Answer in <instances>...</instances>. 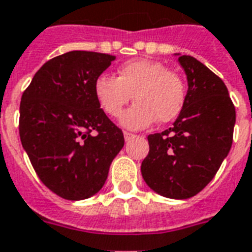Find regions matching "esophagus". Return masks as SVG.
<instances>
[{
    "mask_svg": "<svg viewBox=\"0 0 252 252\" xmlns=\"http://www.w3.org/2000/svg\"><path fill=\"white\" fill-rule=\"evenodd\" d=\"M124 137H125V141H128V139H131V138H134L135 135H134V134H131V133H127V131H125Z\"/></svg>",
    "mask_w": 252,
    "mask_h": 252,
    "instance_id": "1",
    "label": "esophagus"
}]
</instances>
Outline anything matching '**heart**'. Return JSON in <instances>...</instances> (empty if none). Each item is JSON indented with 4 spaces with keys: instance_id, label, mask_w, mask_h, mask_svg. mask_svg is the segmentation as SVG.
Segmentation results:
<instances>
[{
    "instance_id": "b5f03b06",
    "label": "heart",
    "mask_w": 252,
    "mask_h": 252,
    "mask_svg": "<svg viewBox=\"0 0 252 252\" xmlns=\"http://www.w3.org/2000/svg\"><path fill=\"white\" fill-rule=\"evenodd\" d=\"M137 101L121 118L126 128L138 130L154 124H167L177 118L186 102V83L182 77L158 61L133 60L119 66L118 77L98 75L94 95L106 114L117 118L125 106Z\"/></svg>"
}]
</instances>
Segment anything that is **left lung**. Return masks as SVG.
Returning a JSON list of instances; mask_svg holds the SVG:
<instances>
[{
	"label": "left lung",
	"instance_id": "8db88e82",
	"mask_svg": "<svg viewBox=\"0 0 252 252\" xmlns=\"http://www.w3.org/2000/svg\"><path fill=\"white\" fill-rule=\"evenodd\" d=\"M175 56L187 77L186 102L173 127L147 137L150 150L141 171L157 194L187 199L209 185L231 149L235 107L224 82L207 66Z\"/></svg>",
	"mask_w": 252,
	"mask_h": 252
}]
</instances>
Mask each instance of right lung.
<instances>
[{
    "label": "right lung",
    "mask_w": 252,
    "mask_h": 252,
    "mask_svg": "<svg viewBox=\"0 0 252 252\" xmlns=\"http://www.w3.org/2000/svg\"><path fill=\"white\" fill-rule=\"evenodd\" d=\"M115 57L74 50L43 63L20 105V138L45 186L81 200L105 185L125 138L94 95V81Z\"/></svg>",
    "instance_id": "add662e5"
}]
</instances>
